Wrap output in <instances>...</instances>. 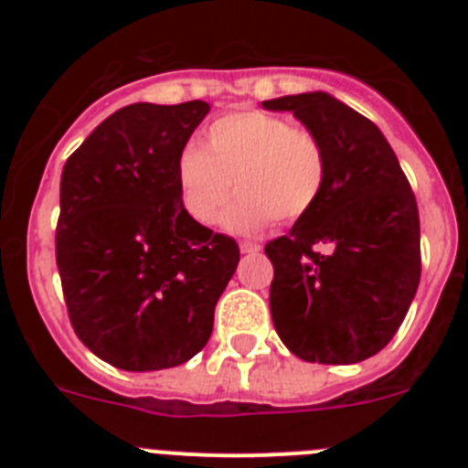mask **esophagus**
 Returning a JSON list of instances; mask_svg holds the SVG:
<instances>
[{
    "label": "esophagus",
    "mask_w": 468,
    "mask_h": 468,
    "mask_svg": "<svg viewBox=\"0 0 468 468\" xmlns=\"http://www.w3.org/2000/svg\"><path fill=\"white\" fill-rule=\"evenodd\" d=\"M239 248H241V253H246V255H255V253H260V243H255V241H241L239 243Z\"/></svg>",
    "instance_id": "obj_1"
}]
</instances>
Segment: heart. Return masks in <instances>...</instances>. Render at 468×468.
<instances>
[{
  "label": "heart",
  "mask_w": 468,
  "mask_h": 468,
  "mask_svg": "<svg viewBox=\"0 0 468 468\" xmlns=\"http://www.w3.org/2000/svg\"><path fill=\"white\" fill-rule=\"evenodd\" d=\"M176 180L185 213L198 225L220 218L234 180L239 198L227 227L255 231L270 220L295 222L312 213L328 183V152L316 133L283 117L231 112L206 128L201 150L185 147Z\"/></svg>",
  "instance_id": "obj_1"
}]
</instances>
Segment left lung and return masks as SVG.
<instances>
[{"label":"left lung","mask_w":468,"mask_h":468,"mask_svg":"<svg viewBox=\"0 0 468 468\" xmlns=\"http://www.w3.org/2000/svg\"><path fill=\"white\" fill-rule=\"evenodd\" d=\"M262 107L292 112L328 152L318 204L264 246L276 333L302 361H366L391 342L420 285L415 194L382 131L333 95H283Z\"/></svg>","instance_id":"left-lung-1"}]
</instances>
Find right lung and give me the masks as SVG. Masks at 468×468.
<instances>
[{
  "mask_svg": "<svg viewBox=\"0 0 468 468\" xmlns=\"http://www.w3.org/2000/svg\"><path fill=\"white\" fill-rule=\"evenodd\" d=\"M204 101L135 102L65 161L56 262L74 333L119 370L189 361L237 271L239 246L185 213L176 164Z\"/></svg>",
  "mask_w": 468,
  "mask_h": 468,
  "instance_id": "1",
  "label": "right lung"
}]
</instances>
